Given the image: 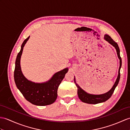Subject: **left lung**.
<instances>
[{"mask_svg":"<svg viewBox=\"0 0 130 130\" xmlns=\"http://www.w3.org/2000/svg\"><path fill=\"white\" fill-rule=\"evenodd\" d=\"M104 39L106 40L107 41H108L110 44L112 45L113 46L115 47L117 54V56H118L119 59H120V67L119 69V74L117 76V78L115 83L113 86H112V88L109 91H108L106 93H105L104 94L101 95H92L90 94V93H87L84 90H83L81 87L77 85L76 80H75V78L74 77V82L75 83V85L77 87V95L80 100L83 101L85 103L89 104H97L99 103H101V102H103L107 100L108 99H109L111 96H112V93L114 92V90L115 89L116 87L118 85L120 78V69L121 68L122 65V60L120 56V49L117 44L115 41L113 39L111 38L109 35H105L104 36Z\"/></svg>","mask_w":130,"mask_h":130,"instance_id":"8db88e82","label":"left lung"}]
</instances>
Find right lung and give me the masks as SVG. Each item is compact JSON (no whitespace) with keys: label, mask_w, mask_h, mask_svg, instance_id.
<instances>
[{"label":"right lung","mask_w":130,"mask_h":130,"mask_svg":"<svg viewBox=\"0 0 130 130\" xmlns=\"http://www.w3.org/2000/svg\"><path fill=\"white\" fill-rule=\"evenodd\" d=\"M29 38H27L24 41L17 57L14 73L15 83L24 97L32 104L37 106L52 104L56 100L59 86L68 71V68L56 72L50 80L45 83H35L28 80L24 76L21 70L20 58L23 47Z\"/></svg>","instance_id":"right-lung-1"}]
</instances>
